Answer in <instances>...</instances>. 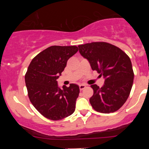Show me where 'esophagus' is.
<instances>
[{"label": "esophagus", "instance_id": "esophagus-1", "mask_svg": "<svg viewBox=\"0 0 149 149\" xmlns=\"http://www.w3.org/2000/svg\"><path fill=\"white\" fill-rule=\"evenodd\" d=\"M85 87H86V85H79V89H80L81 91H82L83 89H84Z\"/></svg>", "mask_w": 149, "mask_h": 149}]
</instances>
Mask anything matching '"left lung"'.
<instances>
[{"instance_id":"left-lung-1","label":"left lung","mask_w":149,"mask_h":149,"mask_svg":"<svg viewBox=\"0 0 149 149\" xmlns=\"http://www.w3.org/2000/svg\"><path fill=\"white\" fill-rule=\"evenodd\" d=\"M78 47L91 69L105 79L102 87L91 85L93 94L89 102L93 109L102 113L117 111L127 100L133 85L134 74L129 56L121 49L106 42H93Z\"/></svg>"}]
</instances>
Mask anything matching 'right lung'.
I'll use <instances>...</instances> for the list:
<instances>
[{"instance_id":"obj_1","label":"right lung","mask_w":149,"mask_h":149,"mask_svg":"<svg viewBox=\"0 0 149 149\" xmlns=\"http://www.w3.org/2000/svg\"><path fill=\"white\" fill-rule=\"evenodd\" d=\"M77 46H51L32 59L25 74L29 99L45 117L58 121L74 112L79 87L71 83L60 89L56 80L67 61L78 52Z\"/></svg>"}]
</instances>
